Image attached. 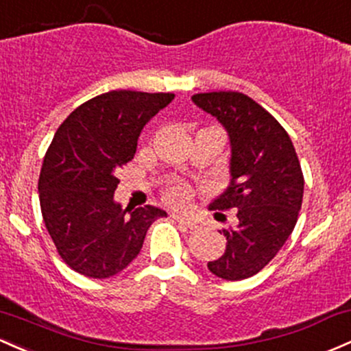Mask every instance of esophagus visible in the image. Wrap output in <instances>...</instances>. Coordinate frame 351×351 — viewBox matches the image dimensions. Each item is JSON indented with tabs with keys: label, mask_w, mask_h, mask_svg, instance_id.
I'll return each mask as SVG.
<instances>
[{
	"label": "esophagus",
	"mask_w": 351,
	"mask_h": 351,
	"mask_svg": "<svg viewBox=\"0 0 351 351\" xmlns=\"http://www.w3.org/2000/svg\"><path fill=\"white\" fill-rule=\"evenodd\" d=\"M173 218H175L178 223H182V225L186 226V228H190V230H195V228H196V223H195L191 218H188L186 215L173 213Z\"/></svg>",
	"instance_id": "34e87169"
}]
</instances>
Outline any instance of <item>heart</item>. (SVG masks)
Wrapping results in <instances>:
<instances>
[{"mask_svg":"<svg viewBox=\"0 0 351 351\" xmlns=\"http://www.w3.org/2000/svg\"><path fill=\"white\" fill-rule=\"evenodd\" d=\"M167 196L173 202H183L188 198V188L183 184H173L171 188H168Z\"/></svg>","mask_w":351,"mask_h":351,"instance_id":"obj_1","label":"heart"}]
</instances>
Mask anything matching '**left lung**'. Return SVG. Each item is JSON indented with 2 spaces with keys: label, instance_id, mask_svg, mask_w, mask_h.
<instances>
[{
  "label": "left lung",
  "instance_id": "left-lung-1",
  "mask_svg": "<svg viewBox=\"0 0 351 351\" xmlns=\"http://www.w3.org/2000/svg\"><path fill=\"white\" fill-rule=\"evenodd\" d=\"M191 99L221 123L232 148V180L210 210H234L238 221L219 232L226 237V250L208 261V269L228 282L250 278L293 232L305 186L302 167L283 126L250 96L213 91Z\"/></svg>",
  "mask_w": 351,
  "mask_h": 351
}]
</instances>
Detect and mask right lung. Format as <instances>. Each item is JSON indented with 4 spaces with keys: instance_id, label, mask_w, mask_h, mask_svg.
I'll list each match as a JSON object with an SVG mask.
<instances>
[{
    "instance_id": "1",
    "label": "right lung",
    "mask_w": 351,
    "mask_h": 351,
    "mask_svg": "<svg viewBox=\"0 0 351 351\" xmlns=\"http://www.w3.org/2000/svg\"><path fill=\"white\" fill-rule=\"evenodd\" d=\"M173 93L118 90L88 99L61 123L46 152L38 191L46 230L64 263L88 278L128 267L167 211L114 202L119 168L133 160L146 123Z\"/></svg>"
}]
</instances>
